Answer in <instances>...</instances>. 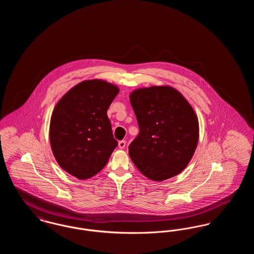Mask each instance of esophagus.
I'll return each instance as SVG.
<instances>
[{"instance_id": "1", "label": "esophagus", "mask_w": 254, "mask_h": 254, "mask_svg": "<svg viewBox=\"0 0 254 254\" xmlns=\"http://www.w3.org/2000/svg\"><path fill=\"white\" fill-rule=\"evenodd\" d=\"M118 146H119V148H125V146H126V141H125V140L120 141V142L118 143Z\"/></svg>"}]
</instances>
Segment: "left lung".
Masks as SVG:
<instances>
[{
  "label": "left lung",
  "mask_w": 254,
  "mask_h": 254,
  "mask_svg": "<svg viewBox=\"0 0 254 254\" xmlns=\"http://www.w3.org/2000/svg\"><path fill=\"white\" fill-rule=\"evenodd\" d=\"M129 100L140 128L128 147L133 164L152 181L181 173L199 140V122L190 104L169 85L137 88Z\"/></svg>",
  "instance_id": "obj_1"
}]
</instances>
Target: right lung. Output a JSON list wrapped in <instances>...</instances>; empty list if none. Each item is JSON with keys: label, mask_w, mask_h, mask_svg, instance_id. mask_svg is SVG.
Masks as SVG:
<instances>
[{"label": "right lung", "mask_w": 254, "mask_h": 254, "mask_svg": "<svg viewBox=\"0 0 254 254\" xmlns=\"http://www.w3.org/2000/svg\"><path fill=\"white\" fill-rule=\"evenodd\" d=\"M119 87L85 80L73 86L53 109L49 141L62 169L84 180L96 175L117 146L107 111Z\"/></svg>", "instance_id": "obj_1"}]
</instances>
